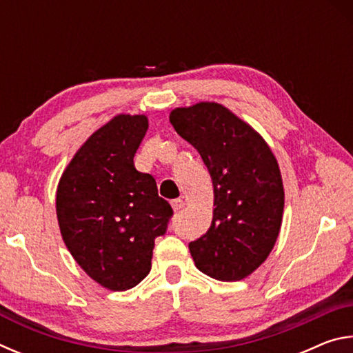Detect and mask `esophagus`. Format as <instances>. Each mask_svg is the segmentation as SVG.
Segmentation results:
<instances>
[{
	"label": "esophagus",
	"mask_w": 353,
	"mask_h": 353,
	"mask_svg": "<svg viewBox=\"0 0 353 353\" xmlns=\"http://www.w3.org/2000/svg\"><path fill=\"white\" fill-rule=\"evenodd\" d=\"M171 207L174 212H181L185 207V202L182 199H174V201H171Z\"/></svg>",
	"instance_id": "1"
}]
</instances>
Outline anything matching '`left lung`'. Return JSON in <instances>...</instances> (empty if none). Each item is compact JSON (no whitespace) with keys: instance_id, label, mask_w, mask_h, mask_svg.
<instances>
[{"instance_id":"1","label":"left lung","mask_w":353,"mask_h":353,"mask_svg":"<svg viewBox=\"0 0 353 353\" xmlns=\"http://www.w3.org/2000/svg\"><path fill=\"white\" fill-rule=\"evenodd\" d=\"M170 121L210 172L213 221L188 244L201 272L221 282L248 277L271 254L282 225L279 163L259 132L218 103L177 107Z\"/></svg>"}]
</instances>
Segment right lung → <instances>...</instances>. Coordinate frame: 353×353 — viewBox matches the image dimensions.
<instances>
[{
  "instance_id": "right-lung-1",
  "label": "right lung",
  "mask_w": 353,
  "mask_h": 353,
  "mask_svg": "<svg viewBox=\"0 0 353 353\" xmlns=\"http://www.w3.org/2000/svg\"><path fill=\"white\" fill-rule=\"evenodd\" d=\"M148 130L145 115H117L88 137L59 181L56 212L65 246L104 288L126 291L151 271L154 240L172 208L134 155Z\"/></svg>"
}]
</instances>
